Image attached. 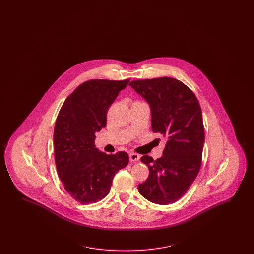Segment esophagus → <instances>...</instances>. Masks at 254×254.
I'll list each match as a JSON object with an SVG mask.
<instances>
[{
  "label": "esophagus",
  "instance_id": "obj_1",
  "mask_svg": "<svg viewBox=\"0 0 254 254\" xmlns=\"http://www.w3.org/2000/svg\"><path fill=\"white\" fill-rule=\"evenodd\" d=\"M139 159H140V155L139 154H137V153H129V160L131 161V162H136V161H139Z\"/></svg>",
  "mask_w": 254,
  "mask_h": 254
}]
</instances>
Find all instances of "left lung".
I'll return each instance as SVG.
<instances>
[{"instance_id": "8db88e82", "label": "left lung", "mask_w": 254, "mask_h": 254, "mask_svg": "<svg viewBox=\"0 0 254 254\" xmlns=\"http://www.w3.org/2000/svg\"><path fill=\"white\" fill-rule=\"evenodd\" d=\"M129 85L149 105L152 131L167 140L162 157L141 158L149 175L138 190L154 204L175 203L190 189L201 167L205 143L201 107L192 90L173 78L137 80Z\"/></svg>"}]
</instances>
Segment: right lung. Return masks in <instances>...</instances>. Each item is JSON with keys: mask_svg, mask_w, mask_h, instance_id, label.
<instances>
[{"mask_svg": "<svg viewBox=\"0 0 254 254\" xmlns=\"http://www.w3.org/2000/svg\"><path fill=\"white\" fill-rule=\"evenodd\" d=\"M128 82H85L66 98L57 116L53 135L56 169L65 190L81 204L105 198L115 173L128 164L127 152L108 155L94 143L95 133L107 126L109 107Z\"/></svg>", "mask_w": 254, "mask_h": 254, "instance_id": "obj_1", "label": "right lung"}]
</instances>
